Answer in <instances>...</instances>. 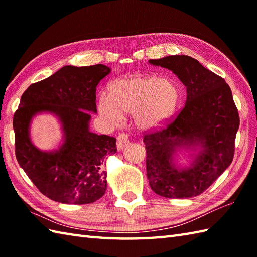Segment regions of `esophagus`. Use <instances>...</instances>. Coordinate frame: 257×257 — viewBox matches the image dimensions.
<instances>
[{"instance_id": "obj_1", "label": "esophagus", "mask_w": 257, "mask_h": 257, "mask_svg": "<svg viewBox=\"0 0 257 257\" xmlns=\"http://www.w3.org/2000/svg\"><path fill=\"white\" fill-rule=\"evenodd\" d=\"M130 143L129 136L127 134H120L117 137V148L119 150L123 149L125 146H128Z\"/></svg>"}]
</instances>
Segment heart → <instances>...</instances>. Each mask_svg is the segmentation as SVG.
Returning <instances> with one entry per match:
<instances>
[{
	"instance_id": "obj_1",
	"label": "heart",
	"mask_w": 257,
	"mask_h": 257,
	"mask_svg": "<svg viewBox=\"0 0 257 257\" xmlns=\"http://www.w3.org/2000/svg\"><path fill=\"white\" fill-rule=\"evenodd\" d=\"M109 96L98 101L100 116L111 123L122 120V112L133 113L141 130L159 128L172 116L179 101L178 86L169 78L130 75L111 81Z\"/></svg>"
}]
</instances>
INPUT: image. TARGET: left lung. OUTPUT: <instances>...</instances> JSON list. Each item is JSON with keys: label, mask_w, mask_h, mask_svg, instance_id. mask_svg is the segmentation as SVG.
I'll use <instances>...</instances> for the list:
<instances>
[{"label": "left lung", "mask_w": 257, "mask_h": 257, "mask_svg": "<svg viewBox=\"0 0 257 257\" xmlns=\"http://www.w3.org/2000/svg\"><path fill=\"white\" fill-rule=\"evenodd\" d=\"M168 68L187 87V101L165 128L144 135L146 167L155 193L168 199L200 195L231 165L239 116L226 81L187 55L150 59ZM199 143L202 150L191 166L179 169L173 154L179 146Z\"/></svg>", "instance_id": "8db88e82"}]
</instances>
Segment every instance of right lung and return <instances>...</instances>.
I'll list each match as a JSON object with an SVG mask.
<instances>
[{"label":"right lung","mask_w":257,"mask_h":257,"mask_svg":"<svg viewBox=\"0 0 257 257\" xmlns=\"http://www.w3.org/2000/svg\"><path fill=\"white\" fill-rule=\"evenodd\" d=\"M109 73L102 64L68 65L32 84L21 97L13 117L16 160L40 192L53 201L88 204L106 192L102 162L116 154V139L89 132V112H97L96 87ZM44 111L55 113L62 122L64 144L58 151L41 152L30 141V120Z\"/></svg>","instance_id":"1"}]
</instances>
